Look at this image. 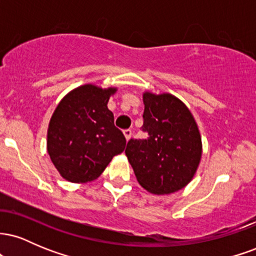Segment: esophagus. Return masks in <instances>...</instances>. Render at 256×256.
Instances as JSON below:
<instances>
[{
  "label": "esophagus",
  "mask_w": 256,
  "mask_h": 256,
  "mask_svg": "<svg viewBox=\"0 0 256 256\" xmlns=\"http://www.w3.org/2000/svg\"><path fill=\"white\" fill-rule=\"evenodd\" d=\"M124 136L126 138V140H130V138L132 136V131L130 128H128V130H124Z\"/></svg>",
  "instance_id": "esophagus-1"
}]
</instances>
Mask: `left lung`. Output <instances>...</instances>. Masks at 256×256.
<instances>
[{
	"label": "left lung",
	"mask_w": 256,
	"mask_h": 256,
	"mask_svg": "<svg viewBox=\"0 0 256 256\" xmlns=\"http://www.w3.org/2000/svg\"><path fill=\"white\" fill-rule=\"evenodd\" d=\"M144 140H128L125 154L138 183L168 195L192 182L201 161L202 140L192 112L171 94L143 92Z\"/></svg>",
	"instance_id": "8db88e82"
}]
</instances>
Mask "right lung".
<instances>
[{
  "label": "right lung",
  "instance_id": "right-lung-1",
  "mask_svg": "<svg viewBox=\"0 0 256 256\" xmlns=\"http://www.w3.org/2000/svg\"><path fill=\"white\" fill-rule=\"evenodd\" d=\"M116 88L84 84L70 91L52 113L46 134V150L60 176L71 183L98 178L126 140L114 126L107 104Z\"/></svg>",
  "mask_w": 256,
  "mask_h": 256
}]
</instances>
